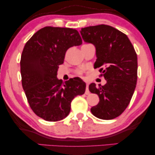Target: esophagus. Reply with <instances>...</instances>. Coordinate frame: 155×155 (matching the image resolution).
<instances>
[{
    "instance_id": "34e87169",
    "label": "esophagus",
    "mask_w": 155,
    "mask_h": 155,
    "mask_svg": "<svg viewBox=\"0 0 155 155\" xmlns=\"http://www.w3.org/2000/svg\"><path fill=\"white\" fill-rule=\"evenodd\" d=\"M90 90H89V85L88 84H86V90H85V94L87 95V94H90Z\"/></svg>"
}]
</instances>
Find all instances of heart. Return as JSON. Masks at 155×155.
<instances>
[{
	"instance_id": "heart-1",
	"label": "heart",
	"mask_w": 155,
	"mask_h": 155,
	"mask_svg": "<svg viewBox=\"0 0 155 155\" xmlns=\"http://www.w3.org/2000/svg\"><path fill=\"white\" fill-rule=\"evenodd\" d=\"M90 44H84V45H90ZM76 73H77L78 75H81L82 74V71H80V70H79V71H78L77 72H76Z\"/></svg>"
}]
</instances>
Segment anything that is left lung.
<instances>
[{
	"label": "left lung",
	"mask_w": 155,
	"mask_h": 155,
	"mask_svg": "<svg viewBox=\"0 0 155 155\" xmlns=\"http://www.w3.org/2000/svg\"><path fill=\"white\" fill-rule=\"evenodd\" d=\"M84 41L96 47L94 68H99L107 83L89 85L99 97L98 104L91 108L96 117L111 120L119 116L128 107L137 79V58L135 48L124 33L113 27L99 25L82 28Z\"/></svg>",
	"instance_id": "8db88e82"
}]
</instances>
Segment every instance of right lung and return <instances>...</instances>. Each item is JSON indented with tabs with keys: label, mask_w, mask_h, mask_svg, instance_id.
<instances>
[{
	"label": "right lung",
	"mask_w": 155,
	"mask_h": 155,
	"mask_svg": "<svg viewBox=\"0 0 155 155\" xmlns=\"http://www.w3.org/2000/svg\"><path fill=\"white\" fill-rule=\"evenodd\" d=\"M82 42L76 29L45 27L25 45L20 59L22 85L31 110L45 120L66 117L72 100L85 92L86 84L79 78L63 82L56 78L66 51Z\"/></svg>",
	"instance_id": "add662e5"
}]
</instances>
